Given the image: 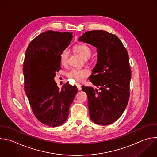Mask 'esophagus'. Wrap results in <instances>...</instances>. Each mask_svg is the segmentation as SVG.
<instances>
[{
  "mask_svg": "<svg viewBox=\"0 0 157 157\" xmlns=\"http://www.w3.org/2000/svg\"><path fill=\"white\" fill-rule=\"evenodd\" d=\"M75 85H76V86H77V89H78V91L82 90V85H81L80 83H75Z\"/></svg>",
  "mask_w": 157,
  "mask_h": 157,
  "instance_id": "obj_1",
  "label": "esophagus"
}]
</instances>
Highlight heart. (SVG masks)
<instances>
[{
    "instance_id": "1",
    "label": "heart",
    "mask_w": 157,
    "mask_h": 157,
    "mask_svg": "<svg viewBox=\"0 0 157 157\" xmlns=\"http://www.w3.org/2000/svg\"><path fill=\"white\" fill-rule=\"evenodd\" d=\"M75 51L84 59H88L90 58L91 55V48L86 45L80 44L75 46ZM69 55V51L68 49L66 48L63 50L59 56L60 63L62 65H66L68 61V58ZM89 72L83 69H72L69 73L68 76L77 82L83 81L86 77L88 76Z\"/></svg>"
}]
</instances>
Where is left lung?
<instances>
[{
	"label": "left lung",
	"instance_id": "8db88e82",
	"mask_svg": "<svg viewBox=\"0 0 157 157\" xmlns=\"http://www.w3.org/2000/svg\"><path fill=\"white\" fill-rule=\"evenodd\" d=\"M78 41L93 45L97 51V63L89 79L99 91L82 86L91 120L98 124H110L121 117L128 102L131 77L128 53L115 35L104 31L86 32Z\"/></svg>",
	"mask_w": 157,
	"mask_h": 157
}]
</instances>
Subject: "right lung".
Masks as SVG:
<instances>
[{
	"instance_id": "add662e5",
	"label": "right lung",
	"mask_w": 157,
	"mask_h": 157,
	"mask_svg": "<svg viewBox=\"0 0 157 157\" xmlns=\"http://www.w3.org/2000/svg\"><path fill=\"white\" fill-rule=\"evenodd\" d=\"M72 34L47 31L32 40L26 51L25 91L36 118L50 127L66 121L78 91L68 83L60 90L54 80L55 72L61 68L60 54L69 45Z\"/></svg>"
}]
</instances>
